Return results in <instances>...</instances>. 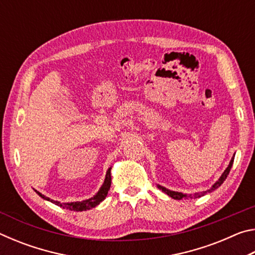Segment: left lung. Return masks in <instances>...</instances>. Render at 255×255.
Listing matches in <instances>:
<instances>
[{
    "instance_id": "1",
    "label": "left lung",
    "mask_w": 255,
    "mask_h": 255,
    "mask_svg": "<svg viewBox=\"0 0 255 255\" xmlns=\"http://www.w3.org/2000/svg\"><path fill=\"white\" fill-rule=\"evenodd\" d=\"M234 156H235V154H234ZM234 156L232 157L230 164H228V166L226 167V170L223 172V174H222L221 176H219V179H218L217 181H216V182H215L213 185H211V187H210L208 190H206V191H200V192H195V193H182V192H179V191H173V190H170V189H167V188H165V187H162V185H159V184H157V188H158L159 190H162V191H163L164 193H166L167 196H170L171 198H173V199H175V200H181V199H196V198H200V197H202V196L208 195V193L213 192L214 190H216L217 188L221 187L224 181L226 180L227 175H228V173H230V171H231V169H232L233 162H234Z\"/></svg>"
}]
</instances>
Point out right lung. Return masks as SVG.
Here are the masks:
<instances>
[{"label": "right lung", "mask_w": 255, "mask_h": 255, "mask_svg": "<svg viewBox=\"0 0 255 255\" xmlns=\"http://www.w3.org/2000/svg\"><path fill=\"white\" fill-rule=\"evenodd\" d=\"M110 185H111V167H109V169L107 170L105 182L102 183L101 188L99 189V191L96 193V195L91 198H89V199H85L82 201H73V202H60L57 200L50 199V198L44 196L39 191H37V190H34V189L33 190L36 191L38 196H40L42 198V199L53 202V204L62 207V208L70 209L73 211H84V210H90V209L94 208V207H97L99 204H100V202L105 200L107 195H108V191L110 190Z\"/></svg>", "instance_id": "1"}]
</instances>
